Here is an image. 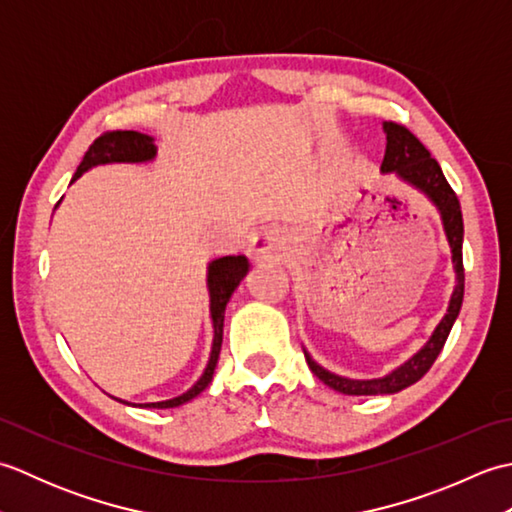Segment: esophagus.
<instances>
[{"mask_svg":"<svg viewBox=\"0 0 512 512\" xmlns=\"http://www.w3.org/2000/svg\"><path fill=\"white\" fill-rule=\"evenodd\" d=\"M288 248V235L279 228H264L250 239V253L253 255H279Z\"/></svg>","mask_w":512,"mask_h":512,"instance_id":"obj_1","label":"esophagus"}]
</instances>
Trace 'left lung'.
I'll use <instances>...</instances> for the list:
<instances>
[{
  "instance_id": "left-lung-1",
  "label": "left lung",
  "mask_w": 512,
  "mask_h": 512,
  "mask_svg": "<svg viewBox=\"0 0 512 512\" xmlns=\"http://www.w3.org/2000/svg\"><path fill=\"white\" fill-rule=\"evenodd\" d=\"M383 129L387 134V149H385V158H383V165H380V171L394 173L398 180L411 184L413 189H418L420 193L427 195L431 204L438 209L444 235H447V242L451 248L455 286L451 292L447 314H444L442 321L436 325V330H433V334L429 336V341L424 343L411 358H407L400 367L391 369V372L385 376L380 378L339 376L330 372V369L321 367L306 350H303L312 374L319 380H323L325 385L332 387L334 391H341L345 396L396 394V391L418 383V380L429 372L433 361H436L438 354L442 352L444 343H447V336L453 328L455 319H458L462 299H464V266H462L464 222H462V209H460L458 195H455L451 184L447 182V178H444L438 160L431 158L429 149L424 147L407 127H402L398 123H383Z\"/></svg>"
}]
</instances>
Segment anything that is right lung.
Instances as JSON below:
<instances>
[{"mask_svg": "<svg viewBox=\"0 0 512 512\" xmlns=\"http://www.w3.org/2000/svg\"><path fill=\"white\" fill-rule=\"evenodd\" d=\"M158 154V147L154 143V138L140 132H107L99 136L92 143V147L85 151L83 162L74 173V180H79L85 171H90L92 167L99 165H140V162H151ZM248 259L244 255H228V257H217L213 262L206 266V288H209V312H211V323H213V343H211V354H209V363H206L202 376L195 380L193 387L184 391V394L169 398V400H160V402H127L121 398H114L123 405H132L140 409H173L180 407L184 402L193 400L195 396H200L202 391L209 387L213 380L215 367H217V358H220L222 350V336H224V310L226 303L231 299L235 288L239 286L248 273Z\"/></svg>", "mask_w": 512, "mask_h": 512, "instance_id": "obj_1", "label": "right lung"}]
</instances>
